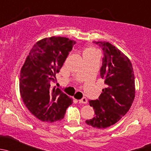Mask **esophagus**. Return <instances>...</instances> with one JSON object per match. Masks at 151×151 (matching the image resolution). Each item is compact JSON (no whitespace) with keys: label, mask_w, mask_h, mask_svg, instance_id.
<instances>
[{"label":"esophagus","mask_w":151,"mask_h":151,"mask_svg":"<svg viewBox=\"0 0 151 151\" xmlns=\"http://www.w3.org/2000/svg\"><path fill=\"white\" fill-rule=\"evenodd\" d=\"M79 102L80 103H83V104H86L87 103V99L86 97H83V98H82L81 99H79Z\"/></svg>","instance_id":"esophagus-1"}]
</instances>
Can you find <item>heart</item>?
<instances>
[{
	"instance_id": "1",
	"label": "heart",
	"mask_w": 151,
	"mask_h": 151,
	"mask_svg": "<svg viewBox=\"0 0 151 151\" xmlns=\"http://www.w3.org/2000/svg\"><path fill=\"white\" fill-rule=\"evenodd\" d=\"M96 52H97V50L95 49V48L92 47V46H88V47L85 48L84 50H83V56L87 55V54H94Z\"/></svg>"
}]
</instances>
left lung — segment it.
Returning a JSON list of instances; mask_svg holds the SVG:
<instances>
[{"instance_id":"left-lung-1","label":"left lung","mask_w":151,"mask_h":151,"mask_svg":"<svg viewBox=\"0 0 151 151\" xmlns=\"http://www.w3.org/2000/svg\"><path fill=\"white\" fill-rule=\"evenodd\" d=\"M94 42L103 50L100 77L107 87L99 99L88 101L94 117L86 122L94 128L105 129L117 123L131 108L135 97L134 74L131 61L122 51L109 42Z\"/></svg>"}]
</instances>
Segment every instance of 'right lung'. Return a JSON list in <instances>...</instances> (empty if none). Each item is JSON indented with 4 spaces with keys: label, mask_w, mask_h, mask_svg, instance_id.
<instances>
[{
    "label": "right lung",
    "mask_w": 151,
    "mask_h": 151,
    "mask_svg": "<svg viewBox=\"0 0 151 151\" xmlns=\"http://www.w3.org/2000/svg\"><path fill=\"white\" fill-rule=\"evenodd\" d=\"M73 40L52 36L34 44L20 72L19 91L22 99L33 116L42 122H54L65 117L73 99L56 87L55 81L69 52Z\"/></svg>",
    "instance_id": "1"
}]
</instances>
